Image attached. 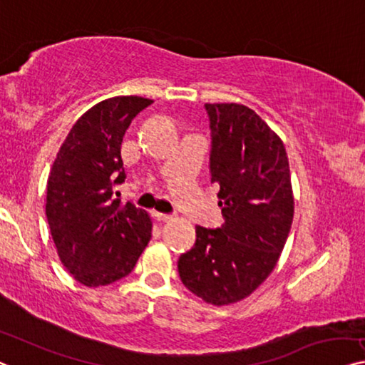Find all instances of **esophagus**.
Returning <instances> with one entry per match:
<instances>
[{"instance_id":"esophagus-1","label":"esophagus","mask_w":365,"mask_h":365,"mask_svg":"<svg viewBox=\"0 0 365 365\" xmlns=\"http://www.w3.org/2000/svg\"><path fill=\"white\" fill-rule=\"evenodd\" d=\"M152 216H154V220L159 221V222H165V221H170V220H172L170 215L159 213V211H154V213H152Z\"/></svg>"}]
</instances>
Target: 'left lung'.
<instances>
[{
	"mask_svg": "<svg viewBox=\"0 0 365 365\" xmlns=\"http://www.w3.org/2000/svg\"><path fill=\"white\" fill-rule=\"evenodd\" d=\"M213 134L211 183L220 185L221 227L197 226L195 247L178 259L183 285L225 307L247 298L272 274L293 221L285 145L251 108L206 103Z\"/></svg>",
	"mask_w": 365,
	"mask_h": 365,
	"instance_id": "left-lung-1",
	"label": "left lung"
}]
</instances>
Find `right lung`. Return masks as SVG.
<instances>
[{
    "label": "right lung",
    "instance_id": "right-lung-1",
    "mask_svg": "<svg viewBox=\"0 0 365 365\" xmlns=\"http://www.w3.org/2000/svg\"><path fill=\"white\" fill-rule=\"evenodd\" d=\"M143 96H114L81 114L57 152L47 180L46 215L61 262L86 287L130 274L152 235L148 211L111 200L123 183L121 143Z\"/></svg>",
    "mask_w": 365,
    "mask_h": 365
}]
</instances>
